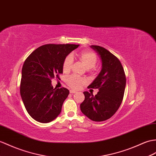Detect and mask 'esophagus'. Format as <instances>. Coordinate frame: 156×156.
<instances>
[{
  "instance_id": "34e87169",
  "label": "esophagus",
  "mask_w": 156,
  "mask_h": 156,
  "mask_svg": "<svg viewBox=\"0 0 156 156\" xmlns=\"http://www.w3.org/2000/svg\"><path fill=\"white\" fill-rule=\"evenodd\" d=\"M77 92L76 91V90H70V94H75V93H76Z\"/></svg>"
}]
</instances>
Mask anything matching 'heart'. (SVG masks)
Segmentation results:
<instances>
[{
  "mask_svg": "<svg viewBox=\"0 0 156 156\" xmlns=\"http://www.w3.org/2000/svg\"><path fill=\"white\" fill-rule=\"evenodd\" d=\"M78 58L87 69L93 68L95 66L98 61L95 53L90 51V50H84V51L80 52L78 54ZM72 62H73V58H72V55H68L65 58L62 64L64 72H67L70 70ZM66 82L72 88H78L82 84H84V80L73 75L70 76L66 79Z\"/></svg>",
  "mask_w": 156,
  "mask_h": 156,
  "instance_id": "heart-1",
  "label": "heart"
}]
</instances>
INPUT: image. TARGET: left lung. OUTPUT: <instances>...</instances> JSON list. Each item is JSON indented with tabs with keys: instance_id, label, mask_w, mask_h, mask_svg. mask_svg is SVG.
I'll return each mask as SVG.
<instances>
[{
	"instance_id": "obj_1",
	"label": "left lung",
	"mask_w": 156,
	"mask_h": 156,
	"mask_svg": "<svg viewBox=\"0 0 156 156\" xmlns=\"http://www.w3.org/2000/svg\"><path fill=\"white\" fill-rule=\"evenodd\" d=\"M99 56L102 69L88 88H98L97 94L84 92L85 99L80 104L81 112L92 121L102 122L110 118L122 104L126 87L124 68L118 58L108 50L92 45Z\"/></svg>"
}]
</instances>
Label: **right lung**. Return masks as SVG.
I'll list each match as a JSON object with an SVG mask.
<instances>
[{"label":"right lung","instance_id":"obj_1","mask_svg":"<svg viewBox=\"0 0 156 156\" xmlns=\"http://www.w3.org/2000/svg\"><path fill=\"white\" fill-rule=\"evenodd\" d=\"M79 44H45L32 52L22 69L20 92L30 116L48 123L58 115L69 90L54 88L52 79L63 72L64 60Z\"/></svg>","mask_w":156,"mask_h":156}]
</instances>
